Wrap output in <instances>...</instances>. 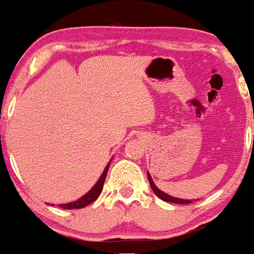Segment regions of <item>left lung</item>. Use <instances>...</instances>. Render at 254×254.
<instances>
[{
  "label": "left lung",
  "mask_w": 254,
  "mask_h": 254,
  "mask_svg": "<svg viewBox=\"0 0 254 254\" xmlns=\"http://www.w3.org/2000/svg\"><path fill=\"white\" fill-rule=\"evenodd\" d=\"M147 179H149V182H150V185H151V189H152L153 192L156 193V195H157L158 198H161L162 200L169 201V203H176V204H190V203H192V200H185V199L174 198V196L165 194V193L162 192V190H159L157 187H156V185L153 184L152 179H151V176H150L149 173H147Z\"/></svg>",
  "instance_id": "1"
}]
</instances>
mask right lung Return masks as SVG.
Masks as SVG:
<instances>
[{
  "label": "right lung",
  "mask_w": 254,
  "mask_h": 254,
  "mask_svg": "<svg viewBox=\"0 0 254 254\" xmlns=\"http://www.w3.org/2000/svg\"><path fill=\"white\" fill-rule=\"evenodd\" d=\"M108 169H109V164L105 167V169H104L103 174H102V176L99 178V180L97 181V184L92 187V190H91L90 192H87L86 194H85L84 196H81V198L78 199V200L72 201V203H68V204H61L60 206H61L62 209H68V210H70V209H82V207L87 206V205L93 203V201H95L96 199L98 198L99 194H101L102 190H103V185H104L105 178H107Z\"/></svg>",
  "instance_id": "right-lung-1"
}]
</instances>
